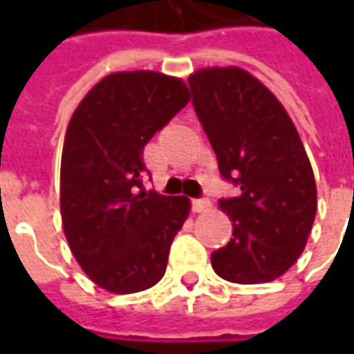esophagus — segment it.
<instances>
[{
    "label": "esophagus",
    "mask_w": 354,
    "mask_h": 354,
    "mask_svg": "<svg viewBox=\"0 0 354 354\" xmlns=\"http://www.w3.org/2000/svg\"><path fill=\"white\" fill-rule=\"evenodd\" d=\"M193 212H207L208 208H210V201L208 199H195L192 203Z\"/></svg>",
    "instance_id": "esophagus-1"
}]
</instances>
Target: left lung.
<instances>
[{
  "label": "left lung",
  "instance_id": "1",
  "mask_svg": "<svg viewBox=\"0 0 354 354\" xmlns=\"http://www.w3.org/2000/svg\"><path fill=\"white\" fill-rule=\"evenodd\" d=\"M187 83L220 174L241 187L220 201L233 239L212 252V267L237 284L274 281L301 256L317 214L301 138L279 98L243 68H201Z\"/></svg>",
  "mask_w": 354,
  "mask_h": 354
}]
</instances>
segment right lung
Here are the masks:
<instances>
[{"label": "right lung", "instance_id": "add662e5", "mask_svg": "<svg viewBox=\"0 0 354 354\" xmlns=\"http://www.w3.org/2000/svg\"><path fill=\"white\" fill-rule=\"evenodd\" d=\"M187 102L180 77L115 72L85 94L68 123L62 227L81 269L108 292L134 294L161 281L170 245L189 216L184 195L142 189L144 147Z\"/></svg>", "mask_w": 354, "mask_h": 354}]
</instances>
